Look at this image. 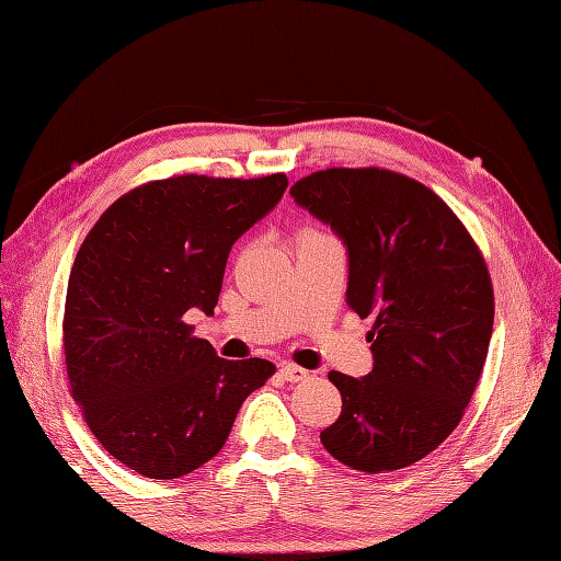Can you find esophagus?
I'll return each mask as SVG.
<instances>
[{
    "label": "esophagus",
    "instance_id": "esophagus-1",
    "mask_svg": "<svg viewBox=\"0 0 561 561\" xmlns=\"http://www.w3.org/2000/svg\"><path fill=\"white\" fill-rule=\"evenodd\" d=\"M279 375H282V379H287V381L309 379V371L301 369V367H296V365H289V362H284V365L279 367Z\"/></svg>",
    "mask_w": 561,
    "mask_h": 561
}]
</instances>
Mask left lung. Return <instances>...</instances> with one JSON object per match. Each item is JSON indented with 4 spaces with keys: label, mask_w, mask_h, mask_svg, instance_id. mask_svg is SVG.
I'll return each instance as SVG.
<instances>
[{
    "label": "left lung",
    "mask_w": 561,
    "mask_h": 561,
    "mask_svg": "<svg viewBox=\"0 0 561 561\" xmlns=\"http://www.w3.org/2000/svg\"><path fill=\"white\" fill-rule=\"evenodd\" d=\"M289 194L343 240L350 309L377 318L369 375H328L343 411L321 443L367 474L419 462L455 431L484 369L486 262L440 196L403 174L333 168Z\"/></svg>",
    "instance_id": "obj_1"
}]
</instances>
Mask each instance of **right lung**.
<instances>
[{"label":"right lung","mask_w":561,"mask_h":561,"mask_svg":"<svg viewBox=\"0 0 561 561\" xmlns=\"http://www.w3.org/2000/svg\"><path fill=\"white\" fill-rule=\"evenodd\" d=\"M287 184L284 174L142 184L77 252L62 323L72 399L106 453L138 474L178 479L206 465L272 377L267 359L218 357L184 316H214L230 248Z\"/></svg>","instance_id":"add662e5"}]
</instances>
